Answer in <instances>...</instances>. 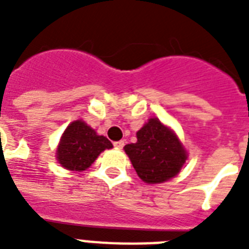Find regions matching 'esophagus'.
Segmentation results:
<instances>
[{
	"instance_id": "34e87169",
	"label": "esophagus",
	"mask_w": 249,
	"mask_h": 249,
	"mask_svg": "<svg viewBox=\"0 0 249 249\" xmlns=\"http://www.w3.org/2000/svg\"><path fill=\"white\" fill-rule=\"evenodd\" d=\"M124 141H117V142H115V143H113V146H115V147L116 148H119V150H121V148L124 147Z\"/></svg>"
}]
</instances>
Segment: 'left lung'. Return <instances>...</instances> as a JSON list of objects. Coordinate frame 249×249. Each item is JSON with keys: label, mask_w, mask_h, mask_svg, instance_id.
<instances>
[{"label": "left lung", "mask_w": 249, "mask_h": 249, "mask_svg": "<svg viewBox=\"0 0 249 249\" xmlns=\"http://www.w3.org/2000/svg\"><path fill=\"white\" fill-rule=\"evenodd\" d=\"M124 150L138 177L146 183L169 181L187 159V151L176 133L155 117L137 132L136 143L126 144Z\"/></svg>", "instance_id": "8db88e82"}]
</instances>
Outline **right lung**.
<instances>
[{"mask_svg":"<svg viewBox=\"0 0 249 249\" xmlns=\"http://www.w3.org/2000/svg\"><path fill=\"white\" fill-rule=\"evenodd\" d=\"M112 143L106 137L98 136L83 120L72 121L64 130L56 148V160L63 168L75 172L88 169L99 154Z\"/></svg>","mask_w":249,"mask_h":249,"instance_id":"obj_1","label":"right lung"}]
</instances>
